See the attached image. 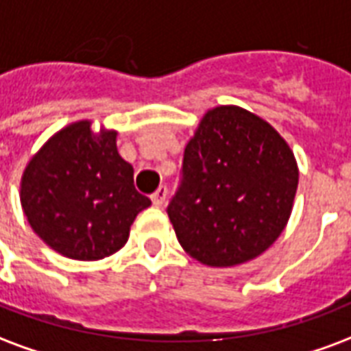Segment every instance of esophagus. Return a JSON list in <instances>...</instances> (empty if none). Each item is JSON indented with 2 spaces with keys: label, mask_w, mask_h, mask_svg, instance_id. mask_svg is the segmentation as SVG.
<instances>
[{
  "label": "esophagus",
  "mask_w": 351,
  "mask_h": 351,
  "mask_svg": "<svg viewBox=\"0 0 351 351\" xmlns=\"http://www.w3.org/2000/svg\"><path fill=\"white\" fill-rule=\"evenodd\" d=\"M167 188H165V186H160V188L152 193V202H154L156 206H162L163 202H165V199H167Z\"/></svg>",
  "instance_id": "obj_1"
}]
</instances>
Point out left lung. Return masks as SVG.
<instances>
[{
	"instance_id": "obj_1",
	"label": "left lung",
	"mask_w": 351,
	"mask_h": 351,
	"mask_svg": "<svg viewBox=\"0 0 351 351\" xmlns=\"http://www.w3.org/2000/svg\"><path fill=\"white\" fill-rule=\"evenodd\" d=\"M298 178L294 152L271 124L238 106H217L186 145L169 219L189 256L212 268L238 266L281 236Z\"/></svg>"
}]
</instances>
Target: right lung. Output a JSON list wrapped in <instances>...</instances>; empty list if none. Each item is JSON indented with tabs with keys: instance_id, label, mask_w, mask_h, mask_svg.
I'll list each match as a JSON object with an SVG mask.
<instances>
[{
	"instance_id": "obj_1",
	"label": "right lung",
	"mask_w": 351,
	"mask_h": 351,
	"mask_svg": "<svg viewBox=\"0 0 351 351\" xmlns=\"http://www.w3.org/2000/svg\"><path fill=\"white\" fill-rule=\"evenodd\" d=\"M20 202L35 234L74 261L117 253L136 215L150 206L117 150L115 130L95 134L90 121L69 124L44 143L23 171Z\"/></svg>"
}]
</instances>
